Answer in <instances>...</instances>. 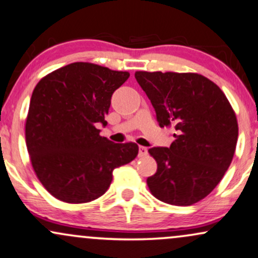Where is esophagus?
<instances>
[{
	"label": "esophagus",
	"mask_w": 258,
	"mask_h": 258,
	"mask_svg": "<svg viewBox=\"0 0 258 258\" xmlns=\"http://www.w3.org/2000/svg\"><path fill=\"white\" fill-rule=\"evenodd\" d=\"M148 155V149L145 147H139V153H138V156L139 157H144Z\"/></svg>",
	"instance_id": "obj_1"
}]
</instances>
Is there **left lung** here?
<instances>
[{
  "instance_id": "8db88e82",
  "label": "left lung",
  "mask_w": 258,
  "mask_h": 258,
  "mask_svg": "<svg viewBox=\"0 0 258 258\" xmlns=\"http://www.w3.org/2000/svg\"><path fill=\"white\" fill-rule=\"evenodd\" d=\"M161 127L173 126L169 148L149 154L157 170L147 184L157 200L191 206L221 181L233 159L238 139L234 110L221 89L197 73L136 72Z\"/></svg>"
}]
</instances>
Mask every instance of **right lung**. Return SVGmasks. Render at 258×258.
<instances>
[{"label": "right lung", "instance_id": "obj_1", "mask_svg": "<svg viewBox=\"0 0 258 258\" xmlns=\"http://www.w3.org/2000/svg\"><path fill=\"white\" fill-rule=\"evenodd\" d=\"M128 77L74 62L36 85L25 126L27 151L37 178L57 200L78 204L101 197L113 170L138 155L136 143H113L97 128L107 125L111 95Z\"/></svg>", "mask_w": 258, "mask_h": 258}]
</instances>
